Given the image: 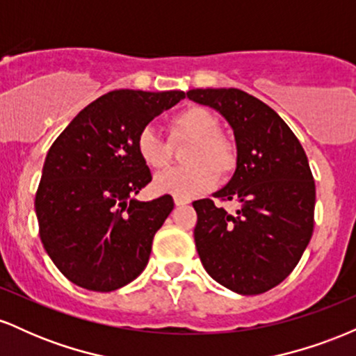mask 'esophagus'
Returning a JSON list of instances; mask_svg holds the SVG:
<instances>
[{"label":"esophagus","instance_id":"1","mask_svg":"<svg viewBox=\"0 0 356 356\" xmlns=\"http://www.w3.org/2000/svg\"><path fill=\"white\" fill-rule=\"evenodd\" d=\"M174 204H175V206H186L187 201H186V199H179V197H175V199H174Z\"/></svg>","mask_w":356,"mask_h":356}]
</instances>
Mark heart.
Returning a JSON list of instances; mask_svg holds the SVG:
<instances>
[{"mask_svg": "<svg viewBox=\"0 0 356 356\" xmlns=\"http://www.w3.org/2000/svg\"><path fill=\"white\" fill-rule=\"evenodd\" d=\"M219 120L209 110L191 105L170 118V142L191 138L184 161L187 165L174 167L155 175L154 189L179 199H192L211 191L220 177H229L238 167V147L219 132ZM136 149L140 161L150 169H164L170 162V145L154 129L145 127L137 136Z\"/></svg>", "mask_w": 356, "mask_h": 356, "instance_id": "1", "label": "heart"}]
</instances>
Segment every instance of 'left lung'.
<instances>
[{
  "label": "left lung",
  "mask_w": 356,
  "mask_h": 356,
  "mask_svg": "<svg viewBox=\"0 0 356 356\" xmlns=\"http://www.w3.org/2000/svg\"><path fill=\"white\" fill-rule=\"evenodd\" d=\"M187 97L229 122L238 167L214 197L239 202L236 214L211 199L192 202L202 266L231 291L261 295L289 276L314 226V181L293 130L271 107L238 88H195Z\"/></svg>",
  "instance_id": "1"
}]
</instances>
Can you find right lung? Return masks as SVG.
<instances>
[{
    "label": "right lung",
    "instance_id": "1",
    "mask_svg": "<svg viewBox=\"0 0 356 356\" xmlns=\"http://www.w3.org/2000/svg\"><path fill=\"white\" fill-rule=\"evenodd\" d=\"M184 95L113 90L81 110L51 144L35 211L44 251L73 284L115 291L145 269L174 199H132L152 181L136 140Z\"/></svg>",
    "mask_w": 356,
    "mask_h": 356
}]
</instances>
